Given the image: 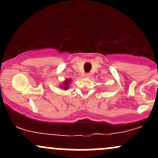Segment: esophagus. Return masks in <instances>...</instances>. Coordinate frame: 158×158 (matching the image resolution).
<instances>
[{
  "label": "esophagus",
  "mask_w": 158,
  "mask_h": 158,
  "mask_svg": "<svg viewBox=\"0 0 158 158\" xmlns=\"http://www.w3.org/2000/svg\"><path fill=\"white\" fill-rule=\"evenodd\" d=\"M89 77H90V75H89V74H88V73H86V74H85V77L88 78Z\"/></svg>",
  "instance_id": "34e87169"
}]
</instances>
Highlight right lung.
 <instances>
[{"mask_svg": "<svg viewBox=\"0 0 158 158\" xmlns=\"http://www.w3.org/2000/svg\"><path fill=\"white\" fill-rule=\"evenodd\" d=\"M70 81H71V80H70V79H68V80L65 81L64 84H63L62 86H61V87H62V88H64V89H66L67 90V88H68V85L69 82H70Z\"/></svg>", "mask_w": 158, "mask_h": 158, "instance_id": "obj_1", "label": "right lung"}]
</instances>
